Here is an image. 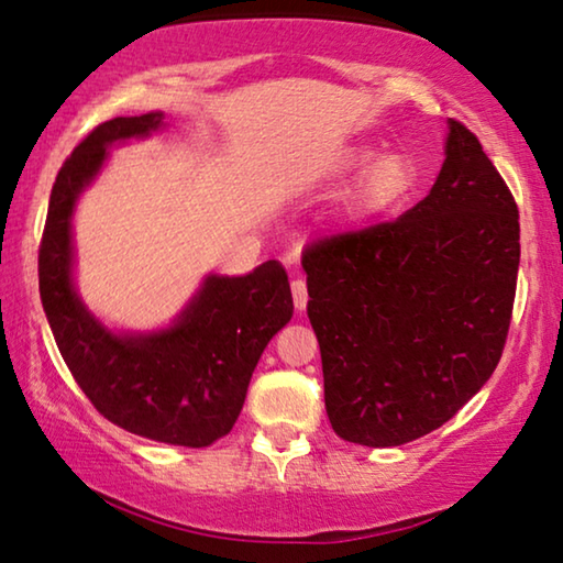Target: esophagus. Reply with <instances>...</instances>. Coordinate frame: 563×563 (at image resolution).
I'll return each mask as SVG.
<instances>
[{"instance_id": "obj_1", "label": "esophagus", "mask_w": 563, "mask_h": 563, "mask_svg": "<svg viewBox=\"0 0 563 563\" xmlns=\"http://www.w3.org/2000/svg\"><path fill=\"white\" fill-rule=\"evenodd\" d=\"M292 302H296V308L298 310H306V306H308V285H306V280H292Z\"/></svg>"}]
</instances>
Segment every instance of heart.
<instances>
[{"label":"heart","mask_w":563,"mask_h":563,"mask_svg":"<svg viewBox=\"0 0 563 563\" xmlns=\"http://www.w3.org/2000/svg\"><path fill=\"white\" fill-rule=\"evenodd\" d=\"M373 147H353L343 157L345 173H358V180L353 183V190L347 195V212L355 220H371L388 216L398 210L410 192H413L418 169L413 157L404 150H388L380 153L376 161Z\"/></svg>","instance_id":"heart-1"}]
</instances>
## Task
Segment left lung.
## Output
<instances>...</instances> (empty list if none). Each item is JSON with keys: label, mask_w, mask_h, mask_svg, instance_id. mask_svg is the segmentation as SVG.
<instances>
[{"label": "left lung", "mask_w": 563, "mask_h": 563, "mask_svg": "<svg viewBox=\"0 0 563 563\" xmlns=\"http://www.w3.org/2000/svg\"><path fill=\"white\" fill-rule=\"evenodd\" d=\"M519 238L504 177L449 120L443 167L416 208L308 245V318L343 441H416L478 394L511 325Z\"/></svg>", "instance_id": "obj_1"}]
</instances>
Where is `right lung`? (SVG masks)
Instances as JSON below:
<instances>
[{
	"label": "right lung",
	"mask_w": 563,
	"mask_h": 563,
	"mask_svg": "<svg viewBox=\"0 0 563 563\" xmlns=\"http://www.w3.org/2000/svg\"><path fill=\"white\" fill-rule=\"evenodd\" d=\"M163 112L114 118L89 132L52 185L40 245V296L52 335L77 386L124 431L202 449L230 433L265 345L292 318L288 273L278 261L243 278L208 275L180 318L147 335H118L73 285V212L112 142L147 137Z\"/></svg>",
	"instance_id": "right-lung-1"
}]
</instances>
